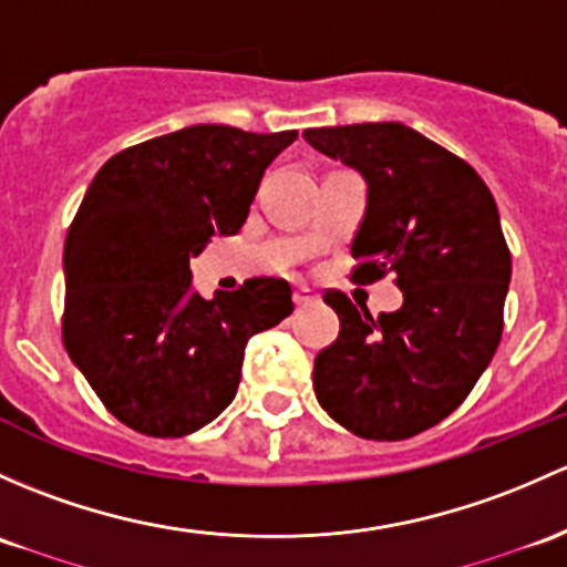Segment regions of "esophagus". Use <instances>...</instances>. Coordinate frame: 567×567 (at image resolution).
<instances>
[{"instance_id": "obj_1", "label": "esophagus", "mask_w": 567, "mask_h": 567, "mask_svg": "<svg viewBox=\"0 0 567 567\" xmlns=\"http://www.w3.org/2000/svg\"><path fill=\"white\" fill-rule=\"evenodd\" d=\"M293 301H296V307H307V303L318 301V296H315L307 285H299V288L293 290Z\"/></svg>"}]
</instances>
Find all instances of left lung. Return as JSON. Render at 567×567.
<instances>
[{"mask_svg": "<svg viewBox=\"0 0 567 567\" xmlns=\"http://www.w3.org/2000/svg\"><path fill=\"white\" fill-rule=\"evenodd\" d=\"M303 138L367 182L353 277L367 285L396 274L404 296L378 318L339 290L323 296L339 337L315 359V396L359 437L408 440L454 413L503 337L511 249L497 204L473 165L399 122Z\"/></svg>", "mask_w": 567, "mask_h": 567, "instance_id": "left-lung-1", "label": "left lung"}]
</instances>
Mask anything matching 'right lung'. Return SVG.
<instances>
[{"mask_svg": "<svg viewBox=\"0 0 567 567\" xmlns=\"http://www.w3.org/2000/svg\"><path fill=\"white\" fill-rule=\"evenodd\" d=\"M296 138L195 124L113 154L89 184L64 241L62 339L124 426H206L234 402L249 337L293 312L274 277L204 299L189 258L241 230L264 171Z\"/></svg>", "mask_w": 567, "mask_h": 567, "instance_id": "1", "label": "right lung"}]
</instances>
